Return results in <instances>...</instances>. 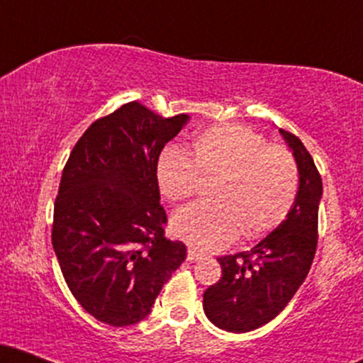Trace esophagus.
I'll return each instance as SVG.
<instances>
[{
    "label": "esophagus",
    "instance_id": "1",
    "mask_svg": "<svg viewBox=\"0 0 363 363\" xmlns=\"http://www.w3.org/2000/svg\"><path fill=\"white\" fill-rule=\"evenodd\" d=\"M198 259H201V254L196 252L194 249H189V251H187V261L194 262V261H198Z\"/></svg>",
    "mask_w": 363,
    "mask_h": 363
}]
</instances>
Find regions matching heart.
I'll return each instance as SVG.
<instances>
[{"label": "heart", "instance_id": "obj_1", "mask_svg": "<svg viewBox=\"0 0 363 363\" xmlns=\"http://www.w3.org/2000/svg\"><path fill=\"white\" fill-rule=\"evenodd\" d=\"M215 177L211 203L177 211L170 230L199 251H216L237 235L257 239L274 230L290 213L298 193V167L286 148L266 145L259 133L240 124H216L193 141V155L167 145L155 165L162 196L181 203Z\"/></svg>", "mask_w": 363, "mask_h": 363}]
</instances>
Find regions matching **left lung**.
Listing matches in <instances>:
<instances>
[{
  "label": "left lung",
  "instance_id": "left-lung-1",
  "mask_svg": "<svg viewBox=\"0 0 363 363\" xmlns=\"http://www.w3.org/2000/svg\"><path fill=\"white\" fill-rule=\"evenodd\" d=\"M298 167V193L289 216L251 251L218 257L222 278L203 295L216 328L247 333L277 318L306 280L318 245L323 181L301 140L280 129Z\"/></svg>",
  "mask_w": 363,
  "mask_h": 363
}]
</instances>
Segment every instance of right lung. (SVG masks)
Masks as SVG:
<instances>
[{
	"label": "right lung",
	"instance_id": "add662e5",
	"mask_svg": "<svg viewBox=\"0 0 363 363\" xmlns=\"http://www.w3.org/2000/svg\"><path fill=\"white\" fill-rule=\"evenodd\" d=\"M189 116L128 102L95 121L69 153L54 203L52 247L80 306L111 326L140 323L182 261L164 237L157 158Z\"/></svg>",
	"mask_w": 363,
	"mask_h": 363
}]
</instances>
